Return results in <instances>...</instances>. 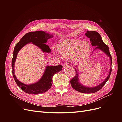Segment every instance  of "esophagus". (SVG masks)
<instances>
[{
	"instance_id": "obj_1",
	"label": "esophagus",
	"mask_w": 122,
	"mask_h": 122,
	"mask_svg": "<svg viewBox=\"0 0 122 122\" xmlns=\"http://www.w3.org/2000/svg\"><path fill=\"white\" fill-rule=\"evenodd\" d=\"M69 67V64L68 63H66V62H65V63H64V65H63V68H66Z\"/></svg>"
}]
</instances>
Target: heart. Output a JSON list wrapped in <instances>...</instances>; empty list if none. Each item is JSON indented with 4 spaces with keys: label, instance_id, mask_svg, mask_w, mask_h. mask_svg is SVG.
Segmentation results:
<instances>
[{
    "label": "heart",
    "instance_id": "obj_1",
    "mask_svg": "<svg viewBox=\"0 0 122 122\" xmlns=\"http://www.w3.org/2000/svg\"><path fill=\"white\" fill-rule=\"evenodd\" d=\"M90 45L87 41L78 39H68L58 45L57 49L62 56L67 58L74 57L77 61H81L88 55Z\"/></svg>",
    "mask_w": 122,
    "mask_h": 122
}]
</instances>
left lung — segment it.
<instances>
[{
    "mask_svg": "<svg viewBox=\"0 0 122 122\" xmlns=\"http://www.w3.org/2000/svg\"><path fill=\"white\" fill-rule=\"evenodd\" d=\"M86 36L88 38L90 39V41L92 43V46H96L94 50L96 49H100L103 52H104L107 56L109 57L110 60V66L109 72L107 77L105 79L104 81H103L100 84L94 87H88L86 86H84L82 85L79 81V77H78V72L77 71V69H75L76 75L74 77V78L70 81V83L71 84L72 87L75 90L80 93H86V94H92L96 93L100 90H101L104 86L106 82H107L110 76L112 73V56L110 54L109 48L107 45H106L103 42L101 36L99 34L95 31H88L87 30L85 34Z\"/></svg>",
    "mask_w": 122,
    "mask_h": 122,
    "instance_id": "obj_1",
    "label": "left lung"
}]
</instances>
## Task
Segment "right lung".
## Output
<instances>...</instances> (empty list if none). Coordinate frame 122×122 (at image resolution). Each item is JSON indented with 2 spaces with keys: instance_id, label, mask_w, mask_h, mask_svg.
<instances>
[{
  "instance_id": "1",
  "label": "right lung",
  "mask_w": 122,
  "mask_h": 122,
  "mask_svg": "<svg viewBox=\"0 0 122 122\" xmlns=\"http://www.w3.org/2000/svg\"><path fill=\"white\" fill-rule=\"evenodd\" d=\"M53 36L44 31L29 32L25 34L14 48L13 57L12 60V68L14 78L17 86L25 93L29 94H40L48 91L52 85L53 75L62 70L61 65L46 66L43 75L38 81L31 84H25L20 82L15 75V62L17 54L22 48L28 43H32L41 49L43 52L50 53L51 49L45 43L48 39L52 38Z\"/></svg>"
}]
</instances>
